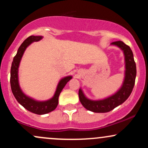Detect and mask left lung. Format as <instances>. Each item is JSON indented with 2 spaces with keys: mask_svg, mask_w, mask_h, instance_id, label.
<instances>
[{
  "mask_svg": "<svg viewBox=\"0 0 148 148\" xmlns=\"http://www.w3.org/2000/svg\"><path fill=\"white\" fill-rule=\"evenodd\" d=\"M111 45L116 46L123 51L125 56V70L123 85L116 92L103 99H90L85 95L82 89L79 91V100L81 104L88 111L94 113H106L114 109L125 102L132 93L136 76V66L134 59L133 52L130 47L122 41L112 42Z\"/></svg>",
  "mask_w": 148,
  "mask_h": 148,
  "instance_id": "obj_1",
  "label": "left lung"
}]
</instances>
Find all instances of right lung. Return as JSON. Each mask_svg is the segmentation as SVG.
I'll list each match as a JSON object with an SVG mask.
<instances>
[{"label":"right lung","mask_w":148,"mask_h":148,"mask_svg":"<svg viewBox=\"0 0 148 148\" xmlns=\"http://www.w3.org/2000/svg\"><path fill=\"white\" fill-rule=\"evenodd\" d=\"M42 37H43L42 36L32 35L25 39L19 48L18 49L17 53L13 59L11 70H10V85H11L12 92L14 97L17 100L18 102L24 107L25 109L37 115L47 114L56 109L58 104V97L61 91L69 80L72 79V76H67L61 79L58 84L54 95L51 99L46 100V101H37L29 96H27L22 91L19 86V83H18V67H19L22 56L28 46L34 42L40 41V40H42Z\"/></svg>","instance_id":"1"}]
</instances>
